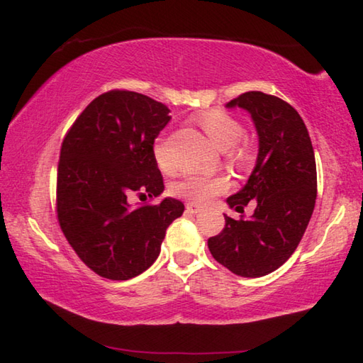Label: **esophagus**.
I'll list each match as a JSON object with an SVG mask.
<instances>
[{
	"label": "esophagus",
	"mask_w": 363,
	"mask_h": 363,
	"mask_svg": "<svg viewBox=\"0 0 363 363\" xmlns=\"http://www.w3.org/2000/svg\"><path fill=\"white\" fill-rule=\"evenodd\" d=\"M186 211L189 214H196V213H200V211H201V206H199V204H195V203H187Z\"/></svg>",
	"instance_id": "1"
}]
</instances>
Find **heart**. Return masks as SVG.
Returning a JSON list of instances; mask_svg holds the SVG:
<instances>
[{
    "mask_svg": "<svg viewBox=\"0 0 363 363\" xmlns=\"http://www.w3.org/2000/svg\"><path fill=\"white\" fill-rule=\"evenodd\" d=\"M194 121L209 138V141L217 149L225 152L227 163L233 167L245 168L254 159V146L246 140H241L245 135L242 123L222 111H208L195 116ZM154 160L162 171H171V162L167 154V144L163 136H159L152 146ZM230 182L225 176H196L189 174L181 181L171 186V192L181 199L195 203H208L214 196L220 195L228 189Z\"/></svg>",
    "mask_w": 363,
    "mask_h": 363,
    "instance_id": "1",
    "label": "heart"
}]
</instances>
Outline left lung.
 Wrapping results in <instances>:
<instances>
[{
  "label": "left lung",
  "instance_id": "obj_1",
  "mask_svg": "<svg viewBox=\"0 0 363 363\" xmlns=\"http://www.w3.org/2000/svg\"><path fill=\"white\" fill-rule=\"evenodd\" d=\"M252 116L259 157L249 181L227 203L236 211L254 200L250 219L225 216V227L208 240L214 259L242 278H260L291 257L311 219L318 173L311 138L287 101L263 91H246L230 103Z\"/></svg>",
  "mask_w": 363,
  "mask_h": 363
}]
</instances>
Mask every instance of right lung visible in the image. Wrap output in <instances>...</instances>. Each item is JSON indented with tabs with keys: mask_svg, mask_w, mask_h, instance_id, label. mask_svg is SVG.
I'll return each instance as SVG.
<instances>
[{
	"mask_svg": "<svg viewBox=\"0 0 363 363\" xmlns=\"http://www.w3.org/2000/svg\"><path fill=\"white\" fill-rule=\"evenodd\" d=\"M169 109L130 90L96 96L63 138L57 169V219L65 238L98 276L127 281L160 254L164 232L184 213L179 200L157 199L163 177L152 146Z\"/></svg>",
	"mask_w": 363,
	"mask_h": 363,
	"instance_id": "add662e5",
	"label": "right lung"
}]
</instances>
